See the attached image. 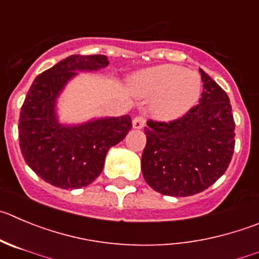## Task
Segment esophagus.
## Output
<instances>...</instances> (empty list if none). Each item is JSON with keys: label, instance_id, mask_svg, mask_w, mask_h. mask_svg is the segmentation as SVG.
Segmentation results:
<instances>
[{"label": "esophagus", "instance_id": "34e87169", "mask_svg": "<svg viewBox=\"0 0 259 259\" xmlns=\"http://www.w3.org/2000/svg\"><path fill=\"white\" fill-rule=\"evenodd\" d=\"M146 125V120H144L143 116H137V117L133 118V127L134 129H142Z\"/></svg>", "mask_w": 259, "mask_h": 259}]
</instances>
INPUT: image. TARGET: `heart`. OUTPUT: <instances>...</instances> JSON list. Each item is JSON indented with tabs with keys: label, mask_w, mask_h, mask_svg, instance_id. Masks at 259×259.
<instances>
[{
	"label": "heart",
	"mask_w": 259,
	"mask_h": 259,
	"mask_svg": "<svg viewBox=\"0 0 259 259\" xmlns=\"http://www.w3.org/2000/svg\"><path fill=\"white\" fill-rule=\"evenodd\" d=\"M130 93L148 100L152 115L172 121L189 112L198 103L203 83L194 70L178 65H158L135 72L129 79Z\"/></svg>",
	"instance_id": "heart-1"
}]
</instances>
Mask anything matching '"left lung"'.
<instances>
[{"mask_svg":"<svg viewBox=\"0 0 259 259\" xmlns=\"http://www.w3.org/2000/svg\"><path fill=\"white\" fill-rule=\"evenodd\" d=\"M199 105L170 122L149 120L142 172L156 192L188 197L206 190L229 167L235 147V122L228 94L199 69Z\"/></svg>","mask_w":259,"mask_h":259,"instance_id":"8db88e82","label":"left lung"}]
</instances>
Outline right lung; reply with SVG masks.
Returning <instances> with one entry per match:
<instances>
[{
	"mask_svg": "<svg viewBox=\"0 0 259 259\" xmlns=\"http://www.w3.org/2000/svg\"><path fill=\"white\" fill-rule=\"evenodd\" d=\"M108 65L103 55H72L38 75L28 91L19 118L20 149L40 179L61 189H79L102 172L108 149L132 129L129 115L62 124L57 100L79 71H98Z\"/></svg>",
	"mask_w": 259,
	"mask_h": 259,
	"instance_id": "obj_1",
	"label": "right lung"
}]
</instances>
